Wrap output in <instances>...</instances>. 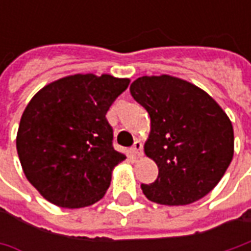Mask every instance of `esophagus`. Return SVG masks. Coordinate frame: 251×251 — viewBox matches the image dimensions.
<instances>
[{"label": "esophagus", "mask_w": 251, "mask_h": 251, "mask_svg": "<svg viewBox=\"0 0 251 251\" xmlns=\"http://www.w3.org/2000/svg\"><path fill=\"white\" fill-rule=\"evenodd\" d=\"M131 152H132L134 156H141L142 155V144H141V141H135L134 142V145L131 148Z\"/></svg>", "instance_id": "obj_1"}]
</instances>
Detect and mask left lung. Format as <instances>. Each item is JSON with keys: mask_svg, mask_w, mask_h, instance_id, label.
<instances>
[{"mask_svg": "<svg viewBox=\"0 0 251 251\" xmlns=\"http://www.w3.org/2000/svg\"><path fill=\"white\" fill-rule=\"evenodd\" d=\"M130 92L150 114L144 148L159 169L153 183L141 184L144 194L162 205H187L207 196L233 158L226 113L202 89L170 75L141 76Z\"/></svg>", "mask_w": 251, "mask_h": 251, "instance_id": "obj_1", "label": "left lung"}]
</instances>
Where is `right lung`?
Masks as SVG:
<instances>
[{"label": "right lung", "mask_w": 251, "mask_h": 251, "mask_svg": "<svg viewBox=\"0 0 251 251\" xmlns=\"http://www.w3.org/2000/svg\"><path fill=\"white\" fill-rule=\"evenodd\" d=\"M130 79L76 74L37 92L26 106L16 151L26 178L63 208L98 202L113 168L126 156L113 148L106 113Z\"/></svg>", "instance_id": "1"}]
</instances>
